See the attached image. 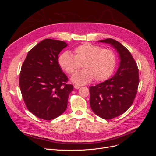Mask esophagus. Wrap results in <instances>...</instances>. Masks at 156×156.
Returning <instances> with one entry per match:
<instances>
[{"label": "esophagus", "mask_w": 156, "mask_h": 156, "mask_svg": "<svg viewBox=\"0 0 156 156\" xmlns=\"http://www.w3.org/2000/svg\"><path fill=\"white\" fill-rule=\"evenodd\" d=\"M81 87V86L77 85V84H75V85H74V88H75V89H79Z\"/></svg>", "instance_id": "obj_1"}]
</instances>
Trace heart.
Masks as SVG:
<instances>
[{
	"label": "heart",
	"instance_id": "heart-1",
	"mask_svg": "<svg viewBox=\"0 0 156 156\" xmlns=\"http://www.w3.org/2000/svg\"><path fill=\"white\" fill-rule=\"evenodd\" d=\"M73 53L74 56L68 51L64 52L59 56L58 62L69 75L77 72L82 64L84 69L72 77L75 84H87L93 79L97 82L104 81L111 76L116 68V55L111 49L87 43L75 48Z\"/></svg>",
	"mask_w": 156,
	"mask_h": 156
}]
</instances>
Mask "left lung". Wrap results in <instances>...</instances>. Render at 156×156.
Returning <instances> with one entry per match:
<instances>
[{"label":"left lung","instance_id":"1","mask_svg":"<svg viewBox=\"0 0 156 156\" xmlns=\"http://www.w3.org/2000/svg\"><path fill=\"white\" fill-rule=\"evenodd\" d=\"M111 44L120 54L116 74L96 86L90 87V105L96 115L105 120L120 116L133 104L139 83V68L130 52L112 38L100 40Z\"/></svg>","mask_w":156,"mask_h":156}]
</instances>
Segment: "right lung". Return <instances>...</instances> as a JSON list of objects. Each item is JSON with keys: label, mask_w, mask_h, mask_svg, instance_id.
<instances>
[{"label": "right lung", "mask_w": 156, "mask_h": 156, "mask_svg": "<svg viewBox=\"0 0 156 156\" xmlns=\"http://www.w3.org/2000/svg\"><path fill=\"white\" fill-rule=\"evenodd\" d=\"M68 45L63 41L45 39L30 49L23 63L20 87L25 105L39 119L51 120L68 106L73 86L58 62L60 52Z\"/></svg>", "instance_id": "1"}]
</instances>
